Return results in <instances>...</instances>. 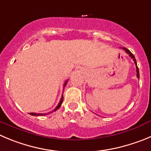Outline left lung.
<instances>
[{
    "label": "left lung",
    "mask_w": 151,
    "mask_h": 151,
    "mask_svg": "<svg viewBox=\"0 0 151 151\" xmlns=\"http://www.w3.org/2000/svg\"><path fill=\"white\" fill-rule=\"evenodd\" d=\"M123 49L125 50V52H126L127 53H128V54H129V56H130L131 58H132V59H133V61H134L135 64H136V73H137V74H136V76H137L138 78H139V68H138V66H137V63H136V58H135L134 55H133V53H131V52L129 51V50H128V49L125 48V47H123Z\"/></svg>",
    "instance_id": "8db88e82"
}]
</instances>
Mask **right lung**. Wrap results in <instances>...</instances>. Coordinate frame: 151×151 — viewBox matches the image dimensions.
<instances>
[{"instance_id": "add662e5", "label": "right lung", "mask_w": 151, "mask_h": 151, "mask_svg": "<svg viewBox=\"0 0 151 151\" xmlns=\"http://www.w3.org/2000/svg\"><path fill=\"white\" fill-rule=\"evenodd\" d=\"M67 82H68V80H67V81H65V83L64 86H65L66 84H67ZM63 95H62V98H61V99H60V103H59V104H58V105L56 106V107L55 108V109H53V110L52 111V112H48V113H34V112H31V113H29V114H30L31 115H34V116H40V115H48L49 113H51V112H55V111H56V110H57V109H58L59 108H60V106H61L62 103H63Z\"/></svg>"}]
</instances>
